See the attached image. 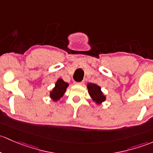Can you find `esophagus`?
I'll use <instances>...</instances> for the list:
<instances>
[{"mask_svg": "<svg viewBox=\"0 0 153 153\" xmlns=\"http://www.w3.org/2000/svg\"><path fill=\"white\" fill-rule=\"evenodd\" d=\"M83 82H75V84H76V85H83Z\"/></svg>", "mask_w": 153, "mask_h": 153, "instance_id": "34e87169", "label": "esophagus"}]
</instances>
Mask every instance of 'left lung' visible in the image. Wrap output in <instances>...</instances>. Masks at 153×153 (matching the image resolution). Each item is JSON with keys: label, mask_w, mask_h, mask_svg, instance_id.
I'll return each mask as SVG.
<instances>
[{"label": "left lung", "mask_w": 153, "mask_h": 153, "mask_svg": "<svg viewBox=\"0 0 153 153\" xmlns=\"http://www.w3.org/2000/svg\"><path fill=\"white\" fill-rule=\"evenodd\" d=\"M88 93L91 99L97 104L100 105L106 100V97L101 91V88L94 83H88L87 85Z\"/></svg>", "instance_id": "8db88e82"}]
</instances>
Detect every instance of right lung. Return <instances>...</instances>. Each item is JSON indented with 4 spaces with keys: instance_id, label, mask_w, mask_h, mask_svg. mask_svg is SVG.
Wrapping results in <instances>:
<instances>
[{
    "instance_id": "1",
    "label": "right lung",
    "mask_w": 153,
    "mask_h": 153,
    "mask_svg": "<svg viewBox=\"0 0 153 153\" xmlns=\"http://www.w3.org/2000/svg\"><path fill=\"white\" fill-rule=\"evenodd\" d=\"M68 87V83L64 82L62 79H59L55 83V87L50 92L51 99H52L54 102L59 100L61 97H63Z\"/></svg>"
}]
</instances>
